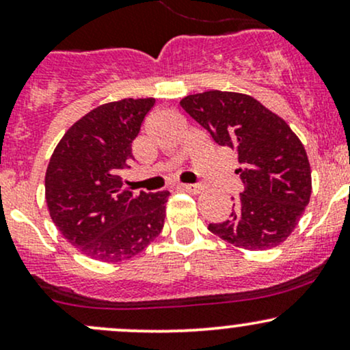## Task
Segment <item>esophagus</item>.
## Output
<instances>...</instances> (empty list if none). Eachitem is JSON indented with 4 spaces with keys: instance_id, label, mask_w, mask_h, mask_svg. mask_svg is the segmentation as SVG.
Listing matches in <instances>:
<instances>
[{
    "instance_id": "obj_1",
    "label": "esophagus",
    "mask_w": 350,
    "mask_h": 350,
    "mask_svg": "<svg viewBox=\"0 0 350 350\" xmlns=\"http://www.w3.org/2000/svg\"><path fill=\"white\" fill-rule=\"evenodd\" d=\"M178 187L180 191L191 192V194H199V192L202 191V186H199V184H179Z\"/></svg>"
}]
</instances>
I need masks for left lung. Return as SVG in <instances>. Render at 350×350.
Listing matches in <instances>:
<instances>
[{
    "label": "left lung",
    "instance_id": "1",
    "mask_svg": "<svg viewBox=\"0 0 350 350\" xmlns=\"http://www.w3.org/2000/svg\"><path fill=\"white\" fill-rule=\"evenodd\" d=\"M180 107L220 146L237 151L243 192L230 219L208 230L245 250H270L298 226L311 198V167L288 123L250 95L208 90L187 95Z\"/></svg>",
    "mask_w": 350,
    "mask_h": 350
}]
</instances>
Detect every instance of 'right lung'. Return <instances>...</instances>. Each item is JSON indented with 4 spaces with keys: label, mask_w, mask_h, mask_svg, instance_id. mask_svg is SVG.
I'll list each match as a JSON object with an SVG mask.
<instances>
[{
    "label": "right lung",
    "mask_w": 350,
    "mask_h": 350,
    "mask_svg": "<svg viewBox=\"0 0 350 350\" xmlns=\"http://www.w3.org/2000/svg\"><path fill=\"white\" fill-rule=\"evenodd\" d=\"M154 98H123L88 111L62 136L46 171L52 222L79 252L115 263L138 255L161 234L167 191L123 189L122 171L133 159L138 136Z\"/></svg>",
    "instance_id": "right-lung-1"
}]
</instances>
